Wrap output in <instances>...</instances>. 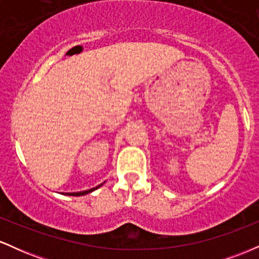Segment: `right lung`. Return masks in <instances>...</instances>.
Segmentation results:
<instances>
[{"mask_svg":"<svg viewBox=\"0 0 259 259\" xmlns=\"http://www.w3.org/2000/svg\"><path fill=\"white\" fill-rule=\"evenodd\" d=\"M101 185H102V184H101ZM101 185H99L97 187H100ZM97 187H95V189H90V190H86V191H81V192H72V194H68V195H70V196H82V195H86V194H89V192H91V191H94V190H96Z\"/></svg>","mask_w":259,"mask_h":259,"instance_id":"add662e5","label":"right lung"}]
</instances>
